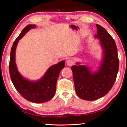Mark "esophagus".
<instances>
[{"instance_id": "esophagus-1", "label": "esophagus", "mask_w": 127, "mask_h": 127, "mask_svg": "<svg viewBox=\"0 0 127 127\" xmlns=\"http://www.w3.org/2000/svg\"><path fill=\"white\" fill-rule=\"evenodd\" d=\"M74 64V62L73 60L71 59H68L67 61H66V64L69 66H72V65H73Z\"/></svg>"}]
</instances>
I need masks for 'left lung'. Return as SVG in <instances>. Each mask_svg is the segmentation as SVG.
<instances>
[{
  "mask_svg": "<svg viewBox=\"0 0 127 127\" xmlns=\"http://www.w3.org/2000/svg\"><path fill=\"white\" fill-rule=\"evenodd\" d=\"M97 33L104 49L103 62L97 72L91 74L87 66L73 65V81L76 94L85 100H96L104 96L114 84L119 69L117 47L114 38L104 27L96 24ZM79 64V63H78Z\"/></svg>",
  "mask_w": 127,
  "mask_h": 127,
  "instance_id": "8db88e82",
  "label": "left lung"
}]
</instances>
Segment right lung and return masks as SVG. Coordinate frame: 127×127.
I'll return each instance as SVG.
<instances>
[{
  "label": "right lung",
  "instance_id": "obj_1",
  "mask_svg": "<svg viewBox=\"0 0 127 127\" xmlns=\"http://www.w3.org/2000/svg\"><path fill=\"white\" fill-rule=\"evenodd\" d=\"M36 27L29 25L26 26L13 44L10 54L9 70L10 79L17 91L23 97L30 102L43 103L50 100L55 95L56 85L59 73L64 67V61L51 66L44 76L37 82H31L21 76L15 62V51L18 41L29 30Z\"/></svg>",
  "mask_w": 127,
  "mask_h": 127
}]
</instances>
